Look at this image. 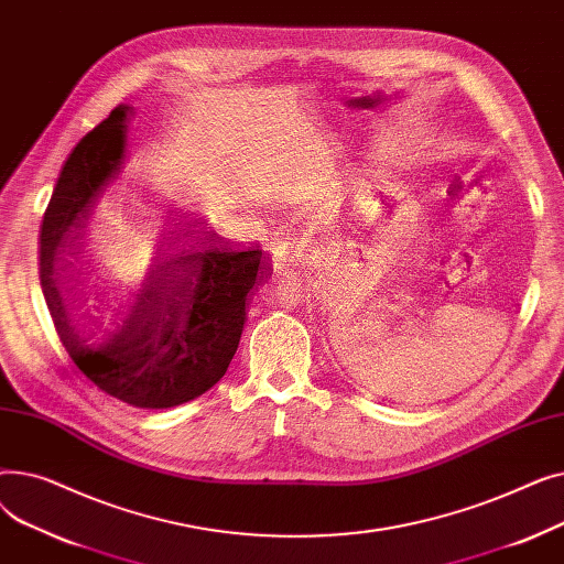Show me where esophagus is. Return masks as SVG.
I'll use <instances>...</instances> for the list:
<instances>
[{
	"label": "esophagus",
	"mask_w": 564,
	"mask_h": 564,
	"mask_svg": "<svg viewBox=\"0 0 564 564\" xmlns=\"http://www.w3.org/2000/svg\"><path fill=\"white\" fill-rule=\"evenodd\" d=\"M264 251L270 253L274 270L279 274H285L288 270H292V267H297L302 262V258H304L302 245L290 240V237H285L283 232H274L272 240L264 245Z\"/></svg>",
	"instance_id": "obj_1"
}]
</instances>
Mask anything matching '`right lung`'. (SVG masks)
<instances>
[{
    "label": "right lung",
    "mask_w": 564,
    "mask_h": 564,
    "mask_svg": "<svg viewBox=\"0 0 564 564\" xmlns=\"http://www.w3.org/2000/svg\"><path fill=\"white\" fill-rule=\"evenodd\" d=\"M118 105L68 155L41 228V288L58 338L100 391L139 409L203 395L226 375L247 319V294L270 272L215 230L175 221L130 300L96 306L77 288V232L126 164L128 116Z\"/></svg>",
    "instance_id": "obj_1"
}]
</instances>
